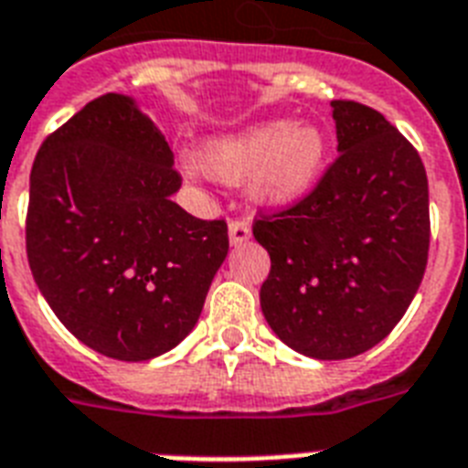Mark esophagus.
Masks as SVG:
<instances>
[{
	"mask_svg": "<svg viewBox=\"0 0 468 468\" xmlns=\"http://www.w3.org/2000/svg\"><path fill=\"white\" fill-rule=\"evenodd\" d=\"M228 233H230L233 245H242L245 240H250V223L245 218H233L228 226Z\"/></svg>",
	"mask_w": 468,
	"mask_h": 468,
	"instance_id": "1",
	"label": "esophagus"
}]
</instances>
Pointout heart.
<instances>
[{"label": "heart", "instance_id": "obj_1", "mask_svg": "<svg viewBox=\"0 0 468 468\" xmlns=\"http://www.w3.org/2000/svg\"><path fill=\"white\" fill-rule=\"evenodd\" d=\"M325 141L311 126L274 121L204 150L206 167L223 182L250 179L257 198L286 204L308 191L323 165Z\"/></svg>", "mask_w": 468, "mask_h": 468}]
</instances>
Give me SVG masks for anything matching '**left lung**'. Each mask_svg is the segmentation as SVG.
Segmentation results:
<instances>
[{
	"instance_id": "left-lung-1",
	"label": "left lung",
	"mask_w": 468,
	"mask_h": 468,
	"mask_svg": "<svg viewBox=\"0 0 468 468\" xmlns=\"http://www.w3.org/2000/svg\"><path fill=\"white\" fill-rule=\"evenodd\" d=\"M337 150L308 194L257 211L270 277L260 303L279 340L313 359H349L391 333L428 267V175L384 113L333 99Z\"/></svg>"
}]
</instances>
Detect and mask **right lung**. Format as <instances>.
<instances>
[{
	"label": "right lung",
	"mask_w": 468,
	"mask_h": 468,
	"mask_svg": "<svg viewBox=\"0 0 468 468\" xmlns=\"http://www.w3.org/2000/svg\"><path fill=\"white\" fill-rule=\"evenodd\" d=\"M182 186L160 128L101 94L48 135L31 169L26 255L60 323L99 355L145 362L197 325L228 255L226 218L172 201Z\"/></svg>",
	"instance_id": "add662e5"
}]
</instances>
